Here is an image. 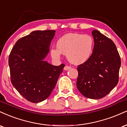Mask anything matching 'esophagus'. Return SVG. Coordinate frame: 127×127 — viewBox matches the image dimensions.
<instances>
[{"label":"esophagus","mask_w":127,"mask_h":127,"mask_svg":"<svg viewBox=\"0 0 127 127\" xmlns=\"http://www.w3.org/2000/svg\"><path fill=\"white\" fill-rule=\"evenodd\" d=\"M71 68V66H68V65H66V66H65V67H64V69L65 70H69V69H70Z\"/></svg>","instance_id":"obj_1"}]
</instances>
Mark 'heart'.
Segmentation results:
<instances>
[{
	"label": "heart",
	"instance_id": "1",
	"mask_svg": "<svg viewBox=\"0 0 127 127\" xmlns=\"http://www.w3.org/2000/svg\"><path fill=\"white\" fill-rule=\"evenodd\" d=\"M94 41L88 34L68 33L59 38L56 42L57 49L52 48L50 53L52 58L58 59L61 53L66 55L72 64L80 65L89 59L93 52Z\"/></svg>",
	"mask_w": 127,
	"mask_h": 127
}]
</instances>
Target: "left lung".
Listing matches in <instances>:
<instances>
[{"mask_svg": "<svg viewBox=\"0 0 127 127\" xmlns=\"http://www.w3.org/2000/svg\"><path fill=\"white\" fill-rule=\"evenodd\" d=\"M95 46L89 60L78 65L77 87L83 96L99 99L111 92L119 81L121 58L115 43L93 30Z\"/></svg>", "mask_w": 127, "mask_h": 127, "instance_id": "1", "label": "left lung"}]
</instances>
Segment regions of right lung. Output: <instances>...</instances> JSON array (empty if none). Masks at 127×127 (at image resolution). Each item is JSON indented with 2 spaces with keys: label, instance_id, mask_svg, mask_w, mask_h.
<instances>
[{
  "label": "right lung",
  "instance_id": "1",
  "mask_svg": "<svg viewBox=\"0 0 127 127\" xmlns=\"http://www.w3.org/2000/svg\"><path fill=\"white\" fill-rule=\"evenodd\" d=\"M55 34V30L32 31L18 40L9 54L12 84L30 102H42L50 96L65 65L44 61Z\"/></svg>",
  "mask_w": 127,
  "mask_h": 127
}]
</instances>
